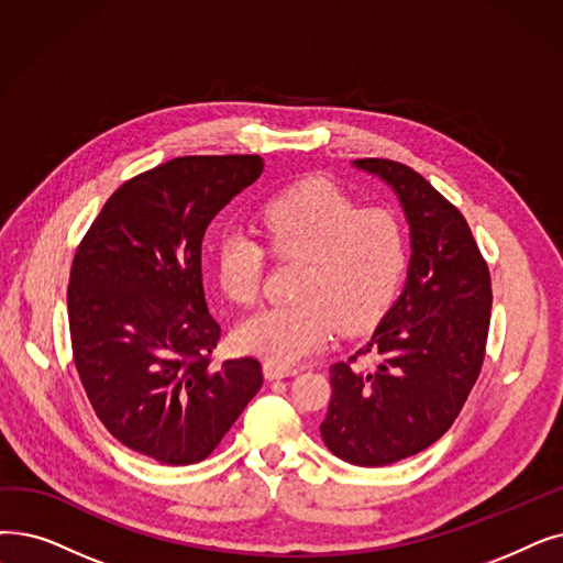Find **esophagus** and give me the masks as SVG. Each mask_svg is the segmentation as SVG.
I'll list each match as a JSON object with an SVG mask.
<instances>
[{
  "instance_id": "34e87169",
  "label": "esophagus",
  "mask_w": 563,
  "mask_h": 563,
  "mask_svg": "<svg viewBox=\"0 0 563 563\" xmlns=\"http://www.w3.org/2000/svg\"><path fill=\"white\" fill-rule=\"evenodd\" d=\"M262 368H264L266 379H283V377H291L299 373V368H295V365H283L276 361H264Z\"/></svg>"
}]
</instances>
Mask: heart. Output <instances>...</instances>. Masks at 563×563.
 <instances>
[{
	"instance_id": "b5f03b06",
	"label": "heart",
	"mask_w": 563,
	"mask_h": 563,
	"mask_svg": "<svg viewBox=\"0 0 563 563\" xmlns=\"http://www.w3.org/2000/svg\"><path fill=\"white\" fill-rule=\"evenodd\" d=\"M257 230L276 260L303 266L297 301L262 308L236 327L243 352L276 363L301 361L322 350L338 329L358 333L373 327L398 297L409 251L396 213L361 209L333 184L312 179L262 205ZM265 250L243 232L218 241L216 278L232 303L246 308L257 301Z\"/></svg>"
}]
</instances>
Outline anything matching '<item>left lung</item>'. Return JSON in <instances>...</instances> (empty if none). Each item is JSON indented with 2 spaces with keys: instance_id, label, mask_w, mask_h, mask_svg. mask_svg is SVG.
<instances>
[{
  "instance_id": "1",
  "label": "left lung",
  "mask_w": 563,
  "mask_h": 563,
  "mask_svg": "<svg viewBox=\"0 0 563 563\" xmlns=\"http://www.w3.org/2000/svg\"><path fill=\"white\" fill-rule=\"evenodd\" d=\"M356 167L394 186L411 234L407 285L368 345L331 365V402L320 426L329 451L384 467L426 451L472 394L485 358L493 283L464 216L417 169L388 158ZM378 358L371 372L357 361Z\"/></svg>"
}]
</instances>
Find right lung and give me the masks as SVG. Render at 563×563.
I'll list each match as a JSON object with an SVG mask.
<instances>
[{
  "label": "right lung",
  "mask_w": 563,
  "mask_h": 563,
  "mask_svg": "<svg viewBox=\"0 0 563 563\" xmlns=\"http://www.w3.org/2000/svg\"><path fill=\"white\" fill-rule=\"evenodd\" d=\"M264 169L257 154L179 156L121 184L73 257V361L96 417L163 464L209 457L262 386L257 358L213 363L202 239Z\"/></svg>",
  "instance_id": "obj_1"
}]
</instances>
